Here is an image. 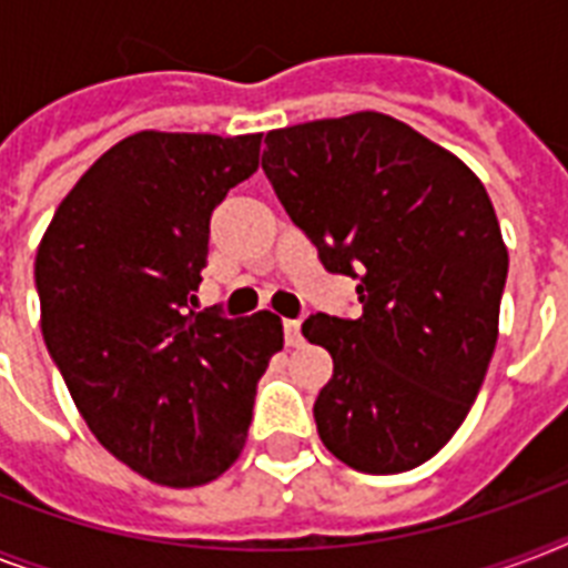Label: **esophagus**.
Instances as JSON below:
<instances>
[{
	"mask_svg": "<svg viewBox=\"0 0 568 568\" xmlns=\"http://www.w3.org/2000/svg\"><path fill=\"white\" fill-rule=\"evenodd\" d=\"M283 333H285V345L288 347H301L303 345V329H301V321H283Z\"/></svg>",
	"mask_w": 568,
	"mask_h": 568,
	"instance_id": "34e87169",
	"label": "esophagus"
}]
</instances>
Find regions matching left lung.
Instances as JSON below:
<instances>
[{"label": "left lung", "instance_id": "1", "mask_svg": "<svg viewBox=\"0 0 568 568\" xmlns=\"http://www.w3.org/2000/svg\"><path fill=\"white\" fill-rule=\"evenodd\" d=\"M262 171L359 318L303 324L333 356L321 442L356 471L422 466L457 433L498 342L507 247L484 182L413 126L359 111L267 132Z\"/></svg>", "mask_w": 568, "mask_h": 568}]
</instances>
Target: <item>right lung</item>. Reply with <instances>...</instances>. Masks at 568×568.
I'll return each instance as SVG.
<instances>
[{"label":"right lung","instance_id":"1","mask_svg":"<svg viewBox=\"0 0 568 568\" xmlns=\"http://www.w3.org/2000/svg\"><path fill=\"white\" fill-rule=\"evenodd\" d=\"M262 135L138 132L61 200L34 258L43 342L109 454L200 486L239 459L256 383L283 347L274 312H196L209 221L253 176Z\"/></svg>","mask_w":568,"mask_h":568}]
</instances>
